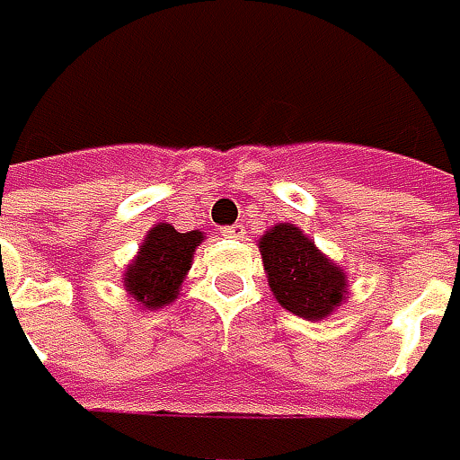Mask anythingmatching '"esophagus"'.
<instances>
[{
  "label": "esophagus",
  "mask_w": 460,
  "mask_h": 460,
  "mask_svg": "<svg viewBox=\"0 0 460 460\" xmlns=\"http://www.w3.org/2000/svg\"><path fill=\"white\" fill-rule=\"evenodd\" d=\"M222 235H225V238H235V241H238V238H243V235H246V227H243L241 222H235V225L222 227Z\"/></svg>",
  "instance_id": "1"
}]
</instances>
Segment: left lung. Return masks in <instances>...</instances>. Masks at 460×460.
<instances>
[{
    "label": "left lung",
    "mask_w": 460,
    "mask_h": 460,
    "mask_svg": "<svg viewBox=\"0 0 460 460\" xmlns=\"http://www.w3.org/2000/svg\"><path fill=\"white\" fill-rule=\"evenodd\" d=\"M259 248L282 309L304 319H322L345 301V275L298 227L275 225Z\"/></svg>",
    "instance_id": "8db88e82"
}]
</instances>
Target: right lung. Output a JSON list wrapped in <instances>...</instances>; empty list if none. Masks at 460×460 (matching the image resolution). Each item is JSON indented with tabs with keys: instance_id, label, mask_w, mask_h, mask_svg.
I'll return each mask as SVG.
<instances>
[{
	"instance_id": "right-lung-1",
	"label": "right lung",
	"mask_w": 460,
	"mask_h": 460,
	"mask_svg": "<svg viewBox=\"0 0 460 460\" xmlns=\"http://www.w3.org/2000/svg\"><path fill=\"white\" fill-rule=\"evenodd\" d=\"M201 238L204 235L199 230L178 233L164 222L151 227L138 259L125 272V290L148 309H159L175 301Z\"/></svg>"
}]
</instances>
